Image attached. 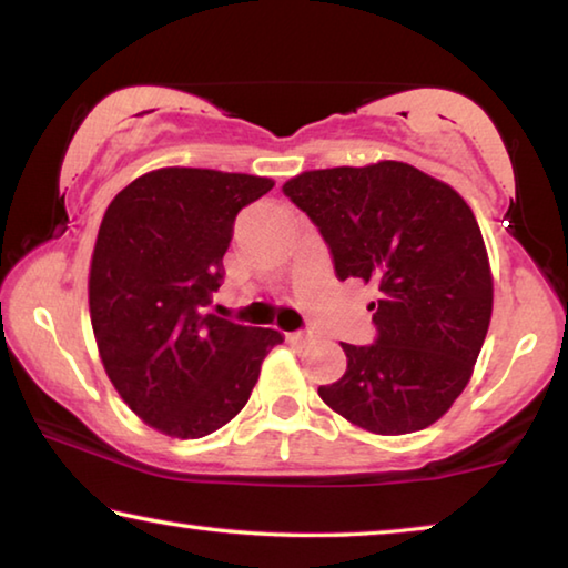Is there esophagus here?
<instances>
[{"mask_svg": "<svg viewBox=\"0 0 568 568\" xmlns=\"http://www.w3.org/2000/svg\"><path fill=\"white\" fill-rule=\"evenodd\" d=\"M287 341L297 343V345H305V343L313 341V335L305 333V331H295V333H287Z\"/></svg>", "mask_w": 568, "mask_h": 568, "instance_id": "esophagus-1", "label": "esophagus"}]
</instances>
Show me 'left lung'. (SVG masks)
Instances as JSON below:
<instances>
[{"mask_svg":"<svg viewBox=\"0 0 568 568\" xmlns=\"http://www.w3.org/2000/svg\"><path fill=\"white\" fill-rule=\"evenodd\" d=\"M283 192L321 230L335 275L378 287L376 341L343 343L348 368L321 386L371 434L436 423L474 373L494 307L491 267L466 200L406 162L311 170Z\"/></svg>","mask_w":568,"mask_h":568,"instance_id":"obj_1","label":"left lung"}]
</instances>
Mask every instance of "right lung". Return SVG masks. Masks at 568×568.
I'll list each match as a JSON object with an SVG mask.
<instances>
[{"label": "right lung", "instance_id": "add662e5", "mask_svg": "<svg viewBox=\"0 0 568 568\" xmlns=\"http://www.w3.org/2000/svg\"><path fill=\"white\" fill-rule=\"evenodd\" d=\"M275 182L162 168L118 192L90 267V315L104 371L152 428L203 438L233 420L283 333L207 313L225 277L240 210Z\"/></svg>", "mask_w": 568, "mask_h": 568}]
</instances>
